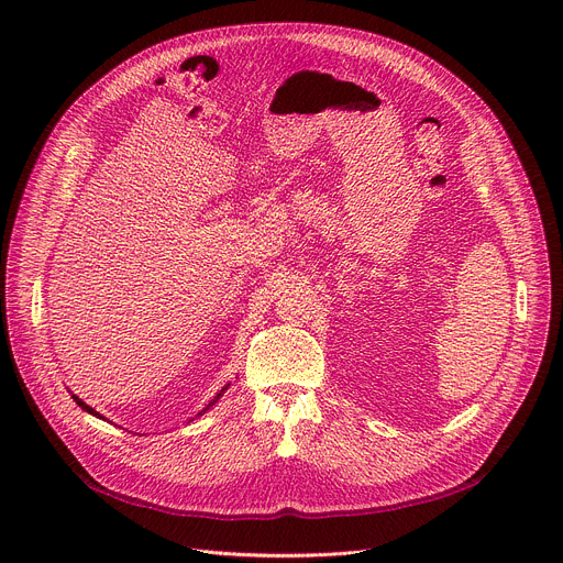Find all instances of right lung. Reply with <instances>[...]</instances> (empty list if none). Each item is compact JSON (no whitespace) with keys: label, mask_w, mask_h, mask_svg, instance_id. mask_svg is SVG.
<instances>
[{"label":"right lung","mask_w":563,"mask_h":563,"mask_svg":"<svg viewBox=\"0 0 563 563\" xmlns=\"http://www.w3.org/2000/svg\"><path fill=\"white\" fill-rule=\"evenodd\" d=\"M229 385H231V383H227V385H224V387H222V389H220V391H218V394H216V396H213V398H211V400H209V404H207V406H205V408H202V410H200V412H198V415H196V417H202V415H205V412H207V410H209V408H213V406H216V404H218V398H220V396H222V394H224V389H227V387H229ZM70 396H73V400H75V404H77V406H79V408H82V410H85V412H89V415H93V417H98V419H102V421H104V417H102V415H100V412H96V410H93V408H91V406H87V404H85V400H82V398H79V396H75V394H70Z\"/></svg>","instance_id":"1"}]
</instances>
